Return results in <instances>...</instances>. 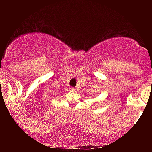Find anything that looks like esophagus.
<instances>
[{
    "mask_svg": "<svg viewBox=\"0 0 152 152\" xmlns=\"http://www.w3.org/2000/svg\"><path fill=\"white\" fill-rule=\"evenodd\" d=\"M72 90H74V91H77L78 88H77V87H75V88H72Z\"/></svg>",
    "mask_w": 152,
    "mask_h": 152,
    "instance_id": "esophagus-1",
    "label": "esophagus"
}]
</instances>
